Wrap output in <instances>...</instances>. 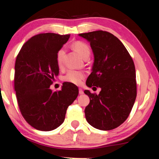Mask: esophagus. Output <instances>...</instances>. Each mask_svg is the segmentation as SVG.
I'll use <instances>...</instances> for the list:
<instances>
[{"mask_svg": "<svg viewBox=\"0 0 159 159\" xmlns=\"http://www.w3.org/2000/svg\"><path fill=\"white\" fill-rule=\"evenodd\" d=\"M79 93L80 94H83V93H84V92H83V90L81 89V88H80L79 89Z\"/></svg>", "mask_w": 159, "mask_h": 159, "instance_id": "1", "label": "esophagus"}]
</instances>
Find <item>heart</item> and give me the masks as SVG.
<instances>
[{"label": "heart", "instance_id": "b5f03b06", "mask_svg": "<svg viewBox=\"0 0 159 159\" xmlns=\"http://www.w3.org/2000/svg\"><path fill=\"white\" fill-rule=\"evenodd\" d=\"M72 47L83 59H87L91 53L90 48L87 43L81 41H77L72 44ZM66 56V51L61 48L57 53V64L59 67L63 66L64 58ZM84 77V73L80 70H70L63 77V80L67 82H70L75 84H80L82 80Z\"/></svg>", "mask_w": 159, "mask_h": 159}]
</instances>
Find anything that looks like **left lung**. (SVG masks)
<instances>
[{
	"mask_svg": "<svg viewBox=\"0 0 159 159\" xmlns=\"http://www.w3.org/2000/svg\"><path fill=\"white\" fill-rule=\"evenodd\" d=\"M79 36L90 42L94 56L86 84L101 89L98 95L84 91L90 98L84 110L86 119L101 130L115 129L128 118L136 99L133 60L123 43L108 32L98 30Z\"/></svg>",
	"mask_w": 159,
	"mask_h": 159,
	"instance_id": "8db88e82",
	"label": "left lung"
}]
</instances>
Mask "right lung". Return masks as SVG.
I'll list each match as a JSON object with an SVG mask.
<instances>
[{
    "label": "right lung",
    "instance_id": "add662e5",
    "mask_svg": "<svg viewBox=\"0 0 159 159\" xmlns=\"http://www.w3.org/2000/svg\"><path fill=\"white\" fill-rule=\"evenodd\" d=\"M70 36H34L16 58L14 84L18 106L25 120L38 130L51 131L61 125L67 108L79 93L77 86L70 82H64L60 91L50 89L59 74L57 53Z\"/></svg>",
    "mask_w": 159,
    "mask_h": 159
}]
</instances>
